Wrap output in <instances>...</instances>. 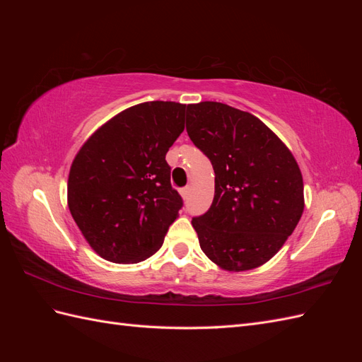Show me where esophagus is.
Listing matches in <instances>:
<instances>
[{
  "label": "esophagus",
  "instance_id": "esophagus-1",
  "mask_svg": "<svg viewBox=\"0 0 362 362\" xmlns=\"http://www.w3.org/2000/svg\"><path fill=\"white\" fill-rule=\"evenodd\" d=\"M189 192H190V189H189V187H184V189H181V190H180L181 196H182V199H187V198H189Z\"/></svg>",
  "mask_w": 362,
  "mask_h": 362
}]
</instances>
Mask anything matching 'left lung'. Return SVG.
I'll use <instances>...</instances> for the list:
<instances>
[{
  "label": "left lung",
  "mask_w": 362,
  "mask_h": 362,
  "mask_svg": "<svg viewBox=\"0 0 362 362\" xmlns=\"http://www.w3.org/2000/svg\"><path fill=\"white\" fill-rule=\"evenodd\" d=\"M187 134L216 175L210 210L192 218L201 249L223 270L262 266L303 213L298 161L258 117L222 103L189 104Z\"/></svg>",
  "instance_id": "1"
}]
</instances>
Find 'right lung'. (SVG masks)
Instances as JSON below:
<instances>
[{
  "label": "right lung",
  "instance_id": "right-lung-1",
  "mask_svg": "<svg viewBox=\"0 0 362 362\" xmlns=\"http://www.w3.org/2000/svg\"><path fill=\"white\" fill-rule=\"evenodd\" d=\"M187 105L141 103L112 117L75 156L68 205L98 255L140 262L161 247L182 206L166 154L184 131Z\"/></svg>",
  "mask_w": 362,
  "mask_h": 362
}]
</instances>
